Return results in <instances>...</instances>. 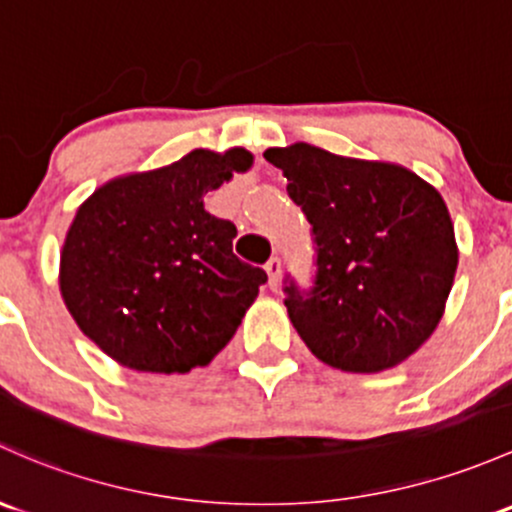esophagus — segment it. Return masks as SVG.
<instances>
[{"instance_id":"34e87169","label":"esophagus","mask_w":512,"mask_h":512,"mask_svg":"<svg viewBox=\"0 0 512 512\" xmlns=\"http://www.w3.org/2000/svg\"><path fill=\"white\" fill-rule=\"evenodd\" d=\"M265 270H267V277H270V287L277 289L279 274H282V262H279V257H272V260L265 265Z\"/></svg>"}]
</instances>
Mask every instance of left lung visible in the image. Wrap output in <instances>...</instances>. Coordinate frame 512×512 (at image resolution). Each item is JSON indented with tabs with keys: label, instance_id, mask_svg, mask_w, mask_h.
<instances>
[{
	"label": "left lung",
	"instance_id": "1",
	"mask_svg": "<svg viewBox=\"0 0 512 512\" xmlns=\"http://www.w3.org/2000/svg\"><path fill=\"white\" fill-rule=\"evenodd\" d=\"M316 240L309 297L284 306L321 363L380 373L419 351L439 326L459 247L444 198L407 166L341 157L314 144L272 147Z\"/></svg>",
	"mask_w": 512,
	"mask_h": 512
}]
</instances>
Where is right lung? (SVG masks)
I'll return each mask as SVG.
<instances>
[{"instance_id": "add662e5", "label": "right lung", "mask_w": 512, "mask_h": 512, "mask_svg": "<svg viewBox=\"0 0 512 512\" xmlns=\"http://www.w3.org/2000/svg\"><path fill=\"white\" fill-rule=\"evenodd\" d=\"M245 147L193 149L117 176L80 203L58 287L80 331L137 373H188L228 346L267 274L233 255L238 235L203 196L250 171Z\"/></svg>"}]
</instances>
